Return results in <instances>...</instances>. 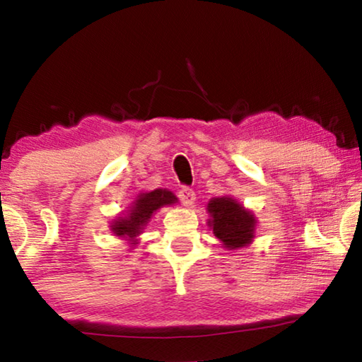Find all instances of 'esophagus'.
Segmentation results:
<instances>
[{
	"label": "esophagus",
	"mask_w": 362,
	"mask_h": 362,
	"mask_svg": "<svg viewBox=\"0 0 362 362\" xmlns=\"http://www.w3.org/2000/svg\"><path fill=\"white\" fill-rule=\"evenodd\" d=\"M177 196H179V198H180L183 206H188V207H189V206L194 204L196 194H194V192H193V188H189V187H187V185H182V187L179 188V192H177Z\"/></svg>",
	"instance_id": "obj_1"
}]
</instances>
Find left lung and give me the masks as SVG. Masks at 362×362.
<instances>
[{
  "label": "left lung",
  "mask_w": 362,
  "mask_h": 362,
  "mask_svg": "<svg viewBox=\"0 0 362 362\" xmlns=\"http://www.w3.org/2000/svg\"><path fill=\"white\" fill-rule=\"evenodd\" d=\"M211 214L209 225L214 235L226 247L238 249L252 241L255 218L252 214L244 209L231 198H216L207 204Z\"/></svg>",
  "instance_id": "8db88e82"
}]
</instances>
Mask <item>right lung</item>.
I'll return each mask as SVG.
<instances>
[{
  "instance_id": "1",
  "label": "right lung",
  "mask_w": 362,
  "mask_h": 362,
  "mask_svg": "<svg viewBox=\"0 0 362 362\" xmlns=\"http://www.w3.org/2000/svg\"><path fill=\"white\" fill-rule=\"evenodd\" d=\"M175 201V196L168 189H153L150 193H142L131 207L129 216L116 220L112 225V230L118 236L136 238L140 230H144V226L148 223L153 212L161 206L173 204Z\"/></svg>"
}]
</instances>
